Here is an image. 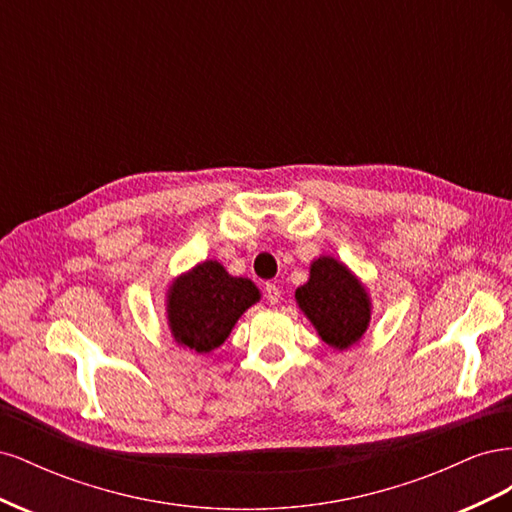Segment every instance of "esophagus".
I'll return each instance as SVG.
<instances>
[{
	"instance_id": "esophagus-1",
	"label": "esophagus",
	"mask_w": 512,
	"mask_h": 512,
	"mask_svg": "<svg viewBox=\"0 0 512 512\" xmlns=\"http://www.w3.org/2000/svg\"><path fill=\"white\" fill-rule=\"evenodd\" d=\"M265 299H267L271 305H275L277 301H280V288H277L275 284H267V286H265Z\"/></svg>"
}]
</instances>
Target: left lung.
<instances>
[{
	"mask_svg": "<svg viewBox=\"0 0 512 512\" xmlns=\"http://www.w3.org/2000/svg\"><path fill=\"white\" fill-rule=\"evenodd\" d=\"M294 297L320 337L333 348L342 350L359 342L369 324L365 288L335 258H318L309 271V282Z\"/></svg>",
	"mask_w": 512,
	"mask_h": 512,
	"instance_id": "1",
	"label": "left lung"
}]
</instances>
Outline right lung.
Returning a JSON list of instances; mask_svg holds the SVG:
<instances>
[{"mask_svg":"<svg viewBox=\"0 0 512 512\" xmlns=\"http://www.w3.org/2000/svg\"><path fill=\"white\" fill-rule=\"evenodd\" d=\"M260 299L245 277H230L220 262L207 260L179 277L168 292V324L177 344L205 354L224 344L247 307Z\"/></svg>","mask_w":512,"mask_h":512,"instance_id":"obj_1","label":"right lung"}]
</instances>
